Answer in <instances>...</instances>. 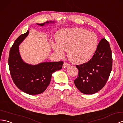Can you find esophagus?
Returning a JSON list of instances; mask_svg holds the SVG:
<instances>
[{
  "label": "esophagus",
  "instance_id": "34e87169",
  "mask_svg": "<svg viewBox=\"0 0 123 123\" xmlns=\"http://www.w3.org/2000/svg\"><path fill=\"white\" fill-rule=\"evenodd\" d=\"M69 66H70V65L68 64V63L66 62H64V64H63V66H62V67H63V68H66L68 67Z\"/></svg>",
  "mask_w": 123,
  "mask_h": 123
}]
</instances>
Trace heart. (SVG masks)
Returning <instances> with one entry per match:
<instances>
[{"instance_id":"heart-1","label":"heart","mask_w":123,"mask_h":123,"mask_svg":"<svg viewBox=\"0 0 123 123\" xmlns=\"http://www.w3.org/2000/svg\"><path fill=\"white\" fill-rule=\"evenodd\" d=\"M57 43H52V48L61 56L64 51L68 52L69 61L75 64L88 61L95 53L98 38L95 33L83 28L62 29L56 33Z\"/></svg>"}]
</instances>
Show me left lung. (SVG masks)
<instances>
[{
  "instance_id": "obj_1",
  "label": "left lung",
  "mask_w": 123,
  "mask_h": 123,
  "mask_svg": "<svg viewBox=\"0 0 123 123\" xmlns=\"http://www.w3.org/2000/svg\"><path fill=\"white\" fill-rule=\"evenodd\" d=\"M75 66L79 73L74 83L82 93L93 94L101 90L107 83L112 68V51L109 42L102 39L90 60Z\"/></svg>"
}]
</instances>
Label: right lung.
Listing matches in <instances>:
<instances>
[{
  "instance_id": "add662e5",
  "label": "right lung",
  "mask_w": 123,
  "mask_h": 123,
  "mask_svg": "<svg viewBox=\"0 0 123 123\" xmlns=\"http://www.w3.org/2000/svg\"><path fill=\"white\" fill-rule=\"evenodd\" d=\"M54 22H46L45 24ZM29 34V30L16 39L10 50L8 59L10 72L17 87L26 94L37 95L44 92L50 83L52 74L62 68L63 62H44L36 65L27 64L23 61L19 52V45Z\"/></svg>"
}]
</instances>
